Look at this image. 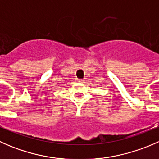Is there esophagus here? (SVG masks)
<instances>
[{
    "label": "esophagus",
    "instance_id": "esophagus-1",
    "mask_svg": "<svg viewBox=\"0 0 159 159\" xmlns=\"http://www.w3.org/2000/svg\"><path fill=\"white\" fill-rule=\"evenodd\" d=\"M78 81H79V82H81V83H83V82H84V80H83V79H78Z\"/></svg>",
    "mask_w": 159,
    "mask_h": 159
}]
</instances>
